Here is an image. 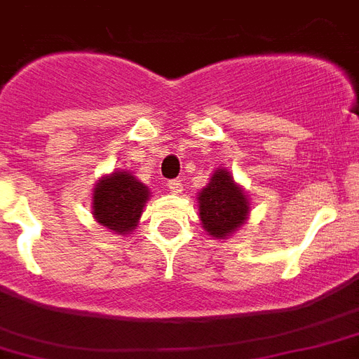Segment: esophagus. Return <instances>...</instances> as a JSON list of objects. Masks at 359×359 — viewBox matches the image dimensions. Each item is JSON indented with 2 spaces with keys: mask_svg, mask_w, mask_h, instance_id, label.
Returning <instances> with one entry per match:
<instances>
[{
  "mask_svg": "<svg viewBox=\"0 0 359 359\" xmlns=\"http://www.w3.org/2000/svg\"><path fill=\"white\" fill-rule=\"evenodd\" d=\"M168 188L171 194H180L182 191V182L180 180H169Z\"/></svg>",
  "mask_w": 359,
  "mask_h": 359,
  "instance_id": "esophagus-1",
  "label": "esophagus"
}]
</instances>
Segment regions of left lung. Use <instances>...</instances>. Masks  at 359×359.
Segmentation results:
<instances>
[{
	"mask_svg": "<svg viewBox=\"0 0 359 359\" xmlns=\"http://www.w3.org/2000/svg\"><path fill=\"white\" fill-rule=\"evenodd\" d=\"M198 203L201 226L215 239H228L246 222L250 212L245 190L228 169H216L209 184L199 191Z\"/></svg>",
	"mask_w": 359,
	"mask_h": 359,
	"instance_id": "obj_1",
	"label": "left lung"
}]
</instances>
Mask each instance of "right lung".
Segmentation results:
<instances>
[{
  "mask_svg": "<svg viewBox=\"0 0 359 359\" xmlns=\"http://www.w3.org/2000/svg\"><path fill=\"white\" fill-rule=\"evenodd\" d=\"M149 194V188L130 171H114L95 182L92 215L95 222L114 233H130L139 224Z\"/></svg>",
  "mask_w": 359,
  "mask_h": 359,
  "instance_id": "obj_1",
  "label": "right lung"
}]
</instances>
